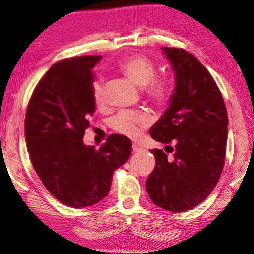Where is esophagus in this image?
<instances>
[{
    "mask_svg": "<svg viewBox=\"0 0 254 254\" xmlns=\"http://www.w3.org/2000/svg\"><path fill=\"white\" fill-rule=\"evenodd\" d=\"M132 150H133V152H140V151H143V147H141L140 145H138V144H133L132 145Z\"/></svg>",
    "mask_w": 254,
    "mask_h": 254,
    "instance_id": "1",
    "label": "esophagus"
}]
</instances>
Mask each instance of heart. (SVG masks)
I'll use <instances>...</instances> for the list:
<instances>
[{
  "instance_id": "1",
  "label": "heart",
  "mask_w": 254,
  "mask_h": 254,
  "mask_svg": "<svg viewBox=\"0 0 254 254\" xmlns=\"http://www.w3.org/2000/svg\"><path fill=\"white\" fill-rule=\"evenodd\" d=\"M118 72L136 86L143 87L144 95L157 107H164L170 101L172 80L167 75H155L157 67L144 54L136 53L124 58L118 65ZM93 96L96 104L103 103V87L99 81L93 86ZM147 124L148 116L143 111H121L111 121L113 130L127 137H136Z\"/></svg>"
}]
</instances>
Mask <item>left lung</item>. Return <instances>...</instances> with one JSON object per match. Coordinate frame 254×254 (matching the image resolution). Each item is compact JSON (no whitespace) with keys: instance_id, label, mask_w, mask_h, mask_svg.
<instances>
[{"instance_id":"left-lung-1","label":"left lung","mask_w":254,"mask_h":254,"mask_svg":"<svg viewBox=\"0 0 254 254\" xmlns=\"http://www.w3.org/2000/svg\"><path fill=\"white\" fill-rule=\"evenodd\" d=\"M162 51L175 72V89L150 134L174 147L151 151L155 166L146 190L155 205L182 212L203 202L217 185L225 161L228 114L217 84L195 56L175 47Z\"/></svg>"}]
</instances>
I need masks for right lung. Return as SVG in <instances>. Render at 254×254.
Returning <instances> with one entry per match:
<instances>
[{"label":"right lung","instance_id":"1","mask_svg":"<svg viewBox=\"0 0 254 254\" xmlns=\"http://www.w3.org/2000/svg\"><path fill=\"white\" fill-rule=\"evenodd\" d=\"M101 56L57 62L33 90L25 115V141L32 166L63 204L86 208L103 200L113 174L131 155L132 143L110 134L97 150L83 136L95 113L94 66Z\"/></svg>","mask_w":254,"mask_h":254}]
</instances>
